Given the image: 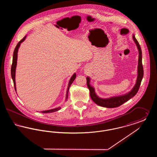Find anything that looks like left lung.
Returning <instances> with one entry per match:
<instances>
[{
    "instance_id": "8db88e82",
    "label": "left lung",
    "mask_w": 157,
    "mask_h": 157,
    "mask_svg": "<svg viewBox=\"0 0 157 157\" xmlns=\"http://www.w3.org/2000/svg\"><path fill=\"white\" fill-rule=\"evenodd\" d=\"M132 37L138 49L139 58H138V76L136 79V82L135 85L134 87L129 92L127 93L125 95H121L118 97H111L109 98H106V99L101 98L98 97L97 95L96 94L94 88L90 85V78L89 77L86 78V83H87L88 88L90 90V98L95 104L101 106L109 108H116V107L120 106V105L126 102L131 98L134 97L139 90L141 83L142 81V78L144 76V69H143L142 63V51H141L140 45L139 44L138 40L135 37L134 35H133Z\"/></svg>"
}]
</instances>
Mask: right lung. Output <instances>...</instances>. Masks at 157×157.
<instances>
[{"instance_id":"right-lung-1","label":"right lung","mask_w":157,"mask_h":157,"mask_svg":"<svg viewBox=\"0 0 157 157\" xmlns=\"http://www.w3.org/2000/svg\"><path fill=\"white\" fill-rule=\"evenodd\" d=\"M26 36H25V37L23 38L21 40H20L18 44L16 45V48H15L14 52H13V60H12V67H11V76H12V78L13 79V84H14V87H15V90L16 91V83H15V72H16V64H17V52H18V49L19 48L21 45V44L23 42L25 39H26ZM76 78V74H74V75H72V76L70 80H69V82L68 84V86H67V94H66V101H67V98H68V91H69V89L71 85V84L72 83V82H74V81L75 80ZM60 109V107H58L55 109H50V110H47V111H41L42 113H52V112H55L57 111L58 110H59Z\"/></svg>"}]
</instances>
